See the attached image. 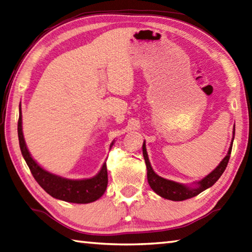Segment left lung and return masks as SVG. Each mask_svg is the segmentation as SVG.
<instances>
[{"label": "left lung", "mask_w": 252, "mask_h": 252, "mask_svg": "<svg viewBox=\"0 0 252 252\" xmlns=\"http://www.w3.org/2000/svg\"><path fill=\"white\" fill-rule=\"evenodd\" d=\"M233 133H235V129H234ZM233 140H234V136H233ZM233 140H232L230 150H228L227 152V155L222 159L221 163L217 166V168L214 171H211L208 176H206L203 180L197 182V186H195L194 188L167 180V179H164L159 177L158 175H156L154 170L152 169V166L150 164L147 149H145V143L143 142L142 152H143V158L145 160V165H147L148 182L150 184L151 189H152L156 194H158L159 196L164 197L166 199L175 200V202H180V200H186V199L196 196V195L202 193L203 191H205V189L214 186V184L218 181V179H219L222 176V173L224 172L228 160H230Z\"/></svg>", "instance_id": "8db88e82"}]
</instances>
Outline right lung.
<instances>
[{
	"instance_id": "right-lung-1",
	"label": "right lung",
	"mask_w": 252,
	"mask_h": 252,
	"mask_svg": "<svg viewBox=\"0 0 252 252\" xmlns=\"http://www.w3.org/2000/svg\"><path fill=\"white\" fill-rule=\"evenodd\" d=\"M19 111L18 139L21 154L24 156L28 167L30 168L32 176L34 177L36 182L40 184L44 191L54 198L75 204H88L101 197L108 186V170L105 163L101 170L98 172V175L91 179H84V180H71V179L61 178L44 170L31 158L29 151L27 149L24 133H22L21 108H19ZM113 143L114 141L111 143L110 147H112Z\"/></svg>"
}]
</instances>
